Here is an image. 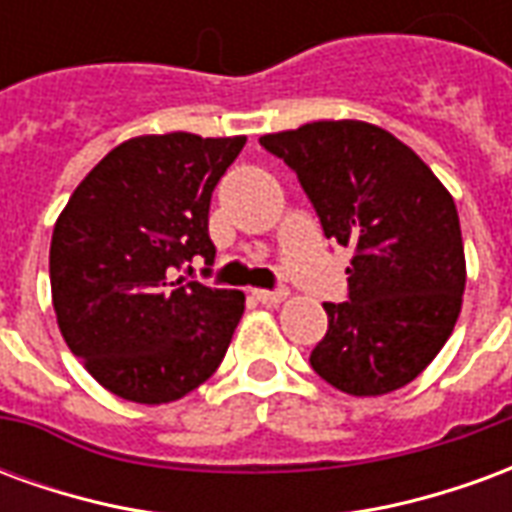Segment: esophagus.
<instances>
[{"label":"esophagus","instance_id":"esophagus-1","mask_svg":"<svg viewBox=\"0 0 512 512\" xmlns=\"http://www.w3.org/2000/svg\"><path fill=\"white\" fill-rule=\"evenodd\" d=\"M255 299L263 301V304H279V301L288 299V293L285 290H255Z\"/></svg>","mask_w":512,"mask_h":512}]
</instances>
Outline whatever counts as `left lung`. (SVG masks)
Masks as SVG:
<instances>
[{
	"instance_id": "8db88e82",
	"label": "left lung",
	"mask_w": 512,
	"mask_h": 512,
	"mask_svg": "<svg viewBox=\"0 0 512 512\" xmlns=\"http://www.w3.org/2000/svg\"><path fill=\"white\" fill-rule=\"evenodd\" d=\"M299 178L323 235L351 246L348 299L326 301L312 370L356 397L411 384L455 329L466 257L450 191L400 139L362 120L260 136Z\"/></svg>"
}]
</instances>
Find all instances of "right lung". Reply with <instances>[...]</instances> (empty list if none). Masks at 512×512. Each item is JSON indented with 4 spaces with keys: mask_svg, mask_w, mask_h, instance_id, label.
<instances>
[{
    "mask_svg": "<svg viewBox=\"0 0 512 512\" xmlns=\"http://www.w3.org/2000/svg\"><path fill=\"white\" fill-rule=\"evenodd\" d=\"M244 145L246 136L186 131L134 136L95 164L54 224L60 332L112 395L172 403L222 365L244 293L172 277L191 257L213 263L211 194Z\"/></svg>",
    "mask_w": 512,
    "mask_h": 512,
    "instance_id": "1",
    "label": "right lung"
}]
</instances>
